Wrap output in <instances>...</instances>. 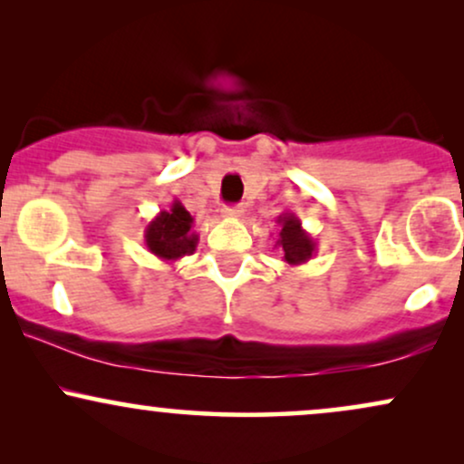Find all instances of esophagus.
Returning <instances> with one entry per match:
<instances>
[{
	"label": "esophagus",
	"mask_w": 464,
	"mask_h": 464,
	"mask_svg": "<svg viewBox=\"0 0 464 464\" xmlns=\"http://www.w3.org/2000/svg\"><path fill=\"white\" fill-rule=\"evenodd\" d=\"M225 216H227V218H242V216H244V207H242V205L225 207Z\"/></svg>",
	"instance_id": "1"
}]
</instances>
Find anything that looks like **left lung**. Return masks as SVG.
Instances as JSON below:
<instances>
[{"label": "left lung", "mask_w": 464, "mask_h": 464, "mask_svg": "<svg viewBox=\"0 0 464 464\" xmlns=\"http://www.w3.org/2000/svg\"><path fill=\"white\" fill-rule=\"evenodd\" d=\"M279 225V236H276L275 248L284 253V262L295 268V266L307 264L316 255V242L310 233L301 225V220L292 211H285L276 218Z\"/></svg>", "instance_id": "1"}]
</instances>
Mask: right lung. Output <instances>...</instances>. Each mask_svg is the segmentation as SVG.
<instances>
[{"label": "right lung", "mask_w": 464, "mask_h": 464, "mask_svg": "<svg viewBox=\"0 0 464 464\" xmlns=\"http://www.w3.org/2000/svg\"><path fill=\"white\" fill-rule=\"evenodd\" d=\"M191 227H194V218L185 209L183 202L174 198L168 209L159 211L148 222L146 231H143L146 246L161 262H179L198 246V233Z\"/></svg>", "instance_id": "add662e5"}]
</instances>
